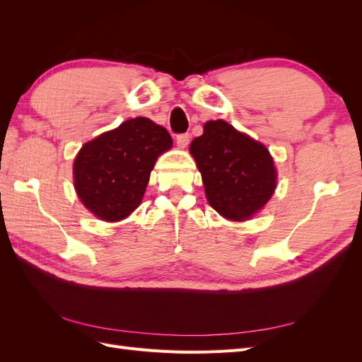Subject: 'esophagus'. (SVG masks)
Segmentation results:
<instances>
[{
  "label": "esophagus",
  "mask_w": 362,
  "mask_h": 362,
  "mask_svg": "<svg viewBox=\"0 0 362 362\" xmlns=\"http://www.w3.org/2000/svg\"><path fill=\"white\" fill-rule=\"evenodd\" d=\"M189 144H190V136L187 133L177 136V145H178V148H187Z\"/></svg>",
  "instance_id": "esophagus-1"
}]
</instances>
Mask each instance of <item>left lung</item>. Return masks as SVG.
Returning a JSON list of instances; mask_svg holds the SVG:
<instances>
[{"instance_id": "left-lung-1", "label": "left lung", "mask_w": 362, "mask_h": 362, "mask_svg": "<svg viewBox=\"0 0 362 362\" xmlns=\"http://www.w3.org/2000/svg\"><path fill=\"white\" fill-rule=\"evenodd\" d=\"M205 196L229 221H247L276 189V169L269 149L225 120H208L190 145Z\"/></svg>"}]
</instances>
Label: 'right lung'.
Here are the masks:
<instances>
[{
    "instance_id": "obj_1",
    "label": "right lung",
    "mask_w": 362,
    "mask_h": 362,
    "mask_svg": "<svg viewBox=\"0 0 362 362\" xmlns=\"http://www.w3.org/2000/svg\"><path fill=\"white\" fill-rule=\"evenodd\" d=\"M170 148L166 128L148 117L128 119L87 141L76 154V194L101 221H122L140 205L158 156Z\"/></svg>"
}]
</instances>
